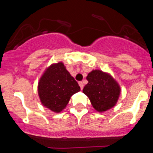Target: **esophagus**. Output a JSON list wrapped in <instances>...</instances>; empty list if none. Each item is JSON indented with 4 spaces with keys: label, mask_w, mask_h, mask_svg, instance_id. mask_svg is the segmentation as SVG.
Segmentation results:
<instances>
[{
    "label": "esophagus",
    "mask_w": 153,
    "mask_h": 153,
    "mask_svg": "<svg viewBox=\"0 0 153 153\" xmlns=\"http://www.w3.org/2000/svg\"><path fill=\"white\" fill-rule=\"evenodd\" d=\"M79 86H80L81 90H83V82H79Z\"/></svg>",
    "instance_id": "34e87169"
}]
</instances>
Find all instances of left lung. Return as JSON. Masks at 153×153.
<instances>
[{
    "label": "left lung",
    "mask_w": 153,
    "mask_h": 153,
    "mask_svg": "<svg viewBox=\"0 0 153 153\" xmlns=\"http://www.w3.org/2000/svg\"><path fill=\"white\" fill-rule=\"evenodd\" d=\"M88 83L83 93L90 98L97 111L102 112L113 107L118 100L120 88L112 76L100 70H93L86 76Z\"/></svg>",
    "instance_id": "left-lung-1"
}]
</instances>
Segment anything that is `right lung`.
I'll return each mask as SVG.
<instances>
[{
	"instance_id": "obj_1",
	"label": "right lung",
	"mask_w": 153,
	"mask_h": 153,
	"mask_svg": "<svg viewBox=\"0 0 153 153\" xmlns=\"http://www.w3.org/2000/svg\"><path fill=\"white\" fill-rule=\"evenodd\" d=\"M80 90L77 82L63 63L51 65L38 83V93L44 106L59 113L66 107L70 97Z\"/></svg>"
}]
</instances>
